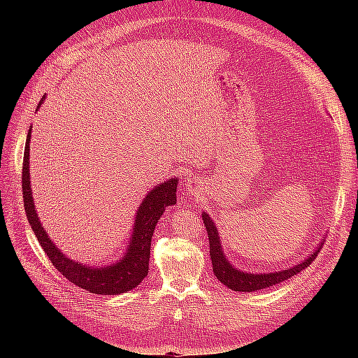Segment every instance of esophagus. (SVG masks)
Masks as SVG:
<instances>
[{"mask_svg": "<svg viewBox=\"0 0 358 358\" xmlns=\"http://www.w3.org/2000/svg\"><path fill=\"white\" fill-rule=\"evenodd\" d=\"M187 191L189 194H199L201 191V185L200 182L196 179V178H189L187 180Z\"/></svg>", "mask_w": 358, "mask_h": 358, "instance_id": "1", "label": "esophagus"}]
</instances>
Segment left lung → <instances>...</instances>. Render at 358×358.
I'll return each mask as SVG.
<instances>
[{
	"mask_svg": "<svg viewBox=\"0 0 358 358\" xmlns=\"http://www.w3.org/2000/svg\"><path fill=\"white\" fill-rule=\"evenodd\" d=\"M203 221L206 225V230H208V237H209V248H210V259H212V267H213V273L218 278L221 282L229 287L233 291H243V292H254L263 288L273 287L279 282H284V280L292 278L294 275L300 273L303 268H306L313 259L317 258L318 252L321 251V246L313 252L305 262L292 266L288 270H282V272H275V273H264V275H254V273H245L236 270L222 254L221 249V242L218 237V231H216V227L212 222L210 216L203 213Z\"/></svg>",
	"mask_w": 358,
	"mask_h": 358,
	"instance_id": "obj_1",
	"label": "left lung"
}]
</instances>
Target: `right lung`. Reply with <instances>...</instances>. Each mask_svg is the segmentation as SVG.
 I'll return each mask as SVG.
<instances>
[{"label":"right lung","instance_id":"obj_1","mask_svg":"<svg viewBox=\"0 0 358 358\" xmlns=\"http://www.w3.org/2000/svg\"><path fill=\"white\" fill-rule=\"evenodd\" d=\"M45 100L43 96L40 104ZM29 138L31 128L27 136L24 164H22V192H24V206L27 218L31 224V229L37 236V241L43 251L49 257L50 263L58 268V272L66 276L70 282L78 285L94 294H121V292L136 288L146 278L149 270V255H150V241L155 230V225L161 215L164 213L166 208L176 204V187L178 180L170 179L161 183L155 189L150 191L146 199L140 206L131 242H129L128 252L121 262L101 268H92L88 266H82L76 262H71L64 255L59 249L52 243L46 231L38 221L37 212L34 209V199L31 196L29 185Z\"/></svg>","mask_w":358,"mask_h":358}]
</instances>
